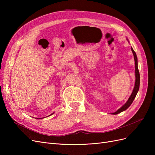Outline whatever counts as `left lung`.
Masks as SVG:
<instances>
[{
    "instance_id": "1",
    "label": "left lung",
    "mask_w": 155,
    "mask_h": 155,
    "mask_svg": "<svg viewBox=\"0 0 155 155\" xmlns=\"http://www.w3.org/2000/svg\"><path fill=\"white\" fill-rule=\"evenodd\" d=\"M127 40L128 41V42L129 43V41L128 40V39H127ZM131 50H132V52L133 54L134 55V64H135V84H134V87L133 88V91L131 93V95L130 96V97H129L128 100L127 101V102L125 104L120 107L118 110H117L116 112H113V113H111L112 114H119L120 112H123L124 110H125L126 109H127L128 108L130 107V105L132 104L133 101H134V98L137 96V93L139 91V87H140V73H139V70H138V59H137V54H136V52L134 51V50L133 49V48L131 47Z\"/></svg>"
}]
</instances>
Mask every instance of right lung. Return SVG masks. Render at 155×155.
<instances>
[{"mask_svg":"<svg viewBox=\"0 0 155 155\" xmlns=\"http://www.w3.org/2000/svg\"><path fill=\"white\" fill-rule=\"evenodd\" d=\"M54 114V112H53V113L52 114H51L50 116H51V115H52V114ZM42 118H39V119H42ZM37 119H38V118H37Z\"/></svg>","mask_w":155,"mask_h":155,"instance_id":"1","label":"right lung"}]
</instances>
